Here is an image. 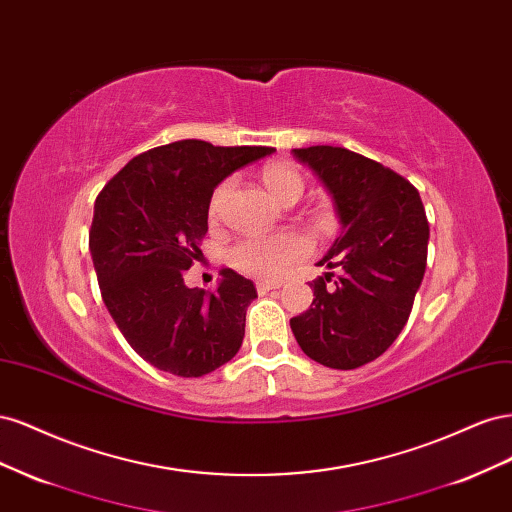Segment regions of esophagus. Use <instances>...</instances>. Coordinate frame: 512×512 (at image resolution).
<instances>
[{
	"instance_id": "34e87169",
	"label": "esophagus",
	"mask_w": 512,
	"mask_h": 512,
	"mask_svg": "<svg viewBox=\"0 0 512 512\" xmlns=\"http://www.w3.org/2000/svg\"><path fill=\"white\" fill-rule=\"evenodd\" d=\"M277 288H282V284H280V282H258V284H256L258 294H267V292L277 290Z\"/></svg>"
}]
</instances>
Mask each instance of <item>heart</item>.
<instances>
[{"label": "heart", "instance_id": "heart-1", "mask_svg": "<svg viewBox=\"0 0 512 512\" xmlns=\"http://www.w3.org/2000/svg\"><path fill=\"white\" fill-rule=\"evenodd\" d=\"M262 183L269 190V194L282 205L297 203L303 194V177L294 166L277 162L262 168ZM232 190V181L226 179L215 188L211 196L209 211L215 218L220 213L224 200ZM309 250V245L299 235H275V237H247L230 247L228 260L230 265L256 277H280L284 275L290 265H294L299 258H303Z\"/></svg>", "mask_w": 512, "mask_h": 512}]
</instances>
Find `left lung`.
Instances as JSON below:
<instances>
[{
	"label": "left lung",
	"mask_w": 512,
	"mask_h": 512,
	"mask_svg": "<svg viewBox=\"0 0 512 512\" xmlns=\"http://www.w3.org/2000/svg\"><path fill=\"white\" fill-rule=\"evenodd\" d=\"M333 198L342 232L318 267L307 312L290 318L301 350L331 369H356L389 348L412 312L427 265L429 224L416 188L344 147L292 149ZM337 268L338 282L326 286Z\"/></svg>",
	"instance_id": "8db88e82"
}]
</instances>
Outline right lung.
Wrapping results in <instances>:
<instances>
[{
    "instance_id": "1",
    "label": "right lung",
    "mask_w": 512,
    "mask_h": 512,
    "mask_svg": "<svg viewBox=\"0 0 512 512\" xmlns=\"http://www.w3.org/2000/svg\"><path fill=\"white\" fill-rule=\"evenodd\" d=\"M273 151L188 138L136 156L96 198L89 250L104 305L153 367L200 378L239 352L254 282L222 269L209 292L185 286L183 271L203 254L213 190Z\"/></svg>"
}]
</instances>
